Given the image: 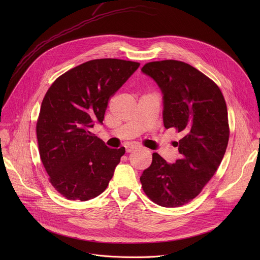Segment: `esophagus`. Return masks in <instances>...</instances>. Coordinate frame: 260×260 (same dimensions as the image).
Wrapping results in <instances>:
<instances>
[{"instance_id": "obj_1", "label": "esophagus", "mask_w": 260, "mask_h": 260, "mask_svg": "<svg viewBox=\"0 0 260 260\" xmlns=\"http://www.w3.org/2000/svg\"><path fill=\"white\" fill-rule=\"evenodd\" d=\"M137 148V146H135V145H129V146H126L125 147V149H126V152H132V151H134L135 149Z\"/></svg>"}]
</instances>
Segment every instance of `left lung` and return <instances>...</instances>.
<instances>
[{
    "instance_id": "1",
    "label": "left lung",
    "mask_w": 260,
    "mask_h": 260,
    "mask_svg": "<svg viewBox=\"0 0 260 260\" xmlns=\"http://www.w3.org/2000/svg\"><path fill=\"white\" fill-rule=\"evenodd\" d=\"M141 71L162 93L165 127L182 136L174 142L179 150L174 164L152 154L151 166L140 178L142 187L155 204L180 207L202 191L224 156L230 138L226 104L219 87L188 63L152 61Z\"/></svg>"
}]
</instances>
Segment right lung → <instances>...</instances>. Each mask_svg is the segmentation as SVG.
Here are the masks:
<instances>
[{"label": "right lung", "mask_w": 260, "mask_h": 260, "mask_svg": "<svg viewBox=\"0 0 260 260\" xmlns=\"http://www.w3.org/2000/svg\"><path fill=\"white\" fill-rule=\"evenodd\" d=\"M139 66L116 58L89 60L62 74L47 90L37 139L50 183L66 199H93L112 179L125 148H109L91 128L103 124L110 96Z\"/></svg>", "instance_id": "1"}]
</instances>
